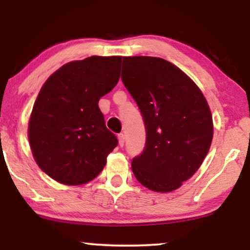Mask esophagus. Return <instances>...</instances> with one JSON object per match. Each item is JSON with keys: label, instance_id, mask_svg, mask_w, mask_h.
Listing matches in <instances>:
<instances>
[{"label": "esophagus", "instance_id": "esophagus-1", "mask_svg": "<svg viewBox=\"0 0 250 250\" xmlns=\"http://www.w3.org/2000/svg\"><path fill=\"white\" fill-rule=\"evenodd\" d=\"M117 138H118L119 146H124V143H125V136H124V134H123V133H121V134H118Z\"/></svg>", "mask_w": 250, "mask_h": 250}]
</instances>
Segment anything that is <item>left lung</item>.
Returning <instances> with one entry per match:
<instances>
[{
  "instance_id": "8db88e82",
  "label": "left lung",
  "mask_w": 250,
  "mask_h": 250,
  "mask_svg": "<svg viewBox=\"0 0 250 250\" xmlns=\"http://www.w3.org/2000/svg\"><path fill=\"white\" fill-rule=\"evenodd\" d=\"M122 81L141 111L146 146L132 160L142 186L170 192L197 172L213 140V118L199 87L155 57L123 58Z\"/></svg>"
}]
</instances>
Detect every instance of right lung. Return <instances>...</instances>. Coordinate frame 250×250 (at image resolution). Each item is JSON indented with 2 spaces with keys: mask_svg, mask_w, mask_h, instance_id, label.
I'll use <instances>...</instances> for the list:
<instances>
[{
  "mask_svg": "<svg viewBox=\"0 0 250 250\" xmlns=\"http://www.w3.org/2000/svg\"><path fill=\"white\" fill-rule=\"evenodd\" d=\"M122 57L71 61L47 78L34 104L28 140L40 168L53 180L78 186L97 177L118 145L99 100L116 86Z\"/></svg>",
  "mask_w": 250,
  "mask_h": 250,
  "instance_id": "right-lung-1",
  "label": "right lung"
}]
</instances>
